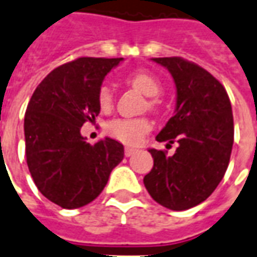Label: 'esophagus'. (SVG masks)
<instances>
[{"mask_svg": "<svg viewBox=\"0 0 257 257\" xmlns=\"http://www.w3.org/2000/svg\"><path fill=\"white\" fill-rule=\"evenodd\" d=\"M135 152H136V149H134V147H125V156L126 157H131Z\"/></svg>", "mask_w": 257, "mask_h": 257, "instance_id": "1", "label": "esophagus"}]
</instances>
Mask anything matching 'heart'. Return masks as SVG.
<instances>
[{
	"label": "heart",
	"instance_id": "obj_1",
	"mask_svg": "<svg viewBox=\"0 0 257 257\" xmlns=\"http://www.w3.org/2000/svg\"><path fill=\"white\" fill-rule=\"evenodd\" d=\"M131 85L141 90L149 97H157L163 87L160 80L149 71H136L128 78ZM98 107L103 111L110 110L112 107V90L108 85H101L97 93ZM150 108L157 107V100L152 98L149 101ZM152 122L147 118H115L107 123L105 131L116 141L122 142L125 145H139L145 135L150 132Z\"/></svg>",
	"mask_w": 257,
	"mask_h": 257
}]
</instances>
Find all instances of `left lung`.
I'll return each mask as SVG.
<instances>
[{
    "label": "left lung",
    "instance_id": "obj_1",
    "mask_svg": "<svg viewBox=\"0 0 257 257\" xmlns=\"http://www.w3.org/2000/svg\"><path fill=\"white\" fill-rule=\"evenodd\" d=\"M153 61L170 71L177 87L175 114L156 139L179 146L172 156L150 149L154 166L143 182L157 203L181 211L204 202L227 171L232 108L224 86L202 66L181 57Z\"/></svg>",
    "mask_w": 257,
    "mask_h": 257
}]
</instances>
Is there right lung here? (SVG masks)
<instances>
[{"mask_svg": "<svg viewBox=\"0 0 257 257\" xmlns=\"http://www.w3.org/2000/svg\"><path fill=\"white\" fill-rule=\"evenodd\" d=\"M122 58L78 60L55 68L36 87L25 114L29 171L37 189L62 209L93 202L123 159V146L105 138L94 145L82 125L100 114L97 93Z\"/></svg>", "mask_w": 257, "mask_h": 257, "instance_id": "1", "label": "right lung"}]
</instances>
